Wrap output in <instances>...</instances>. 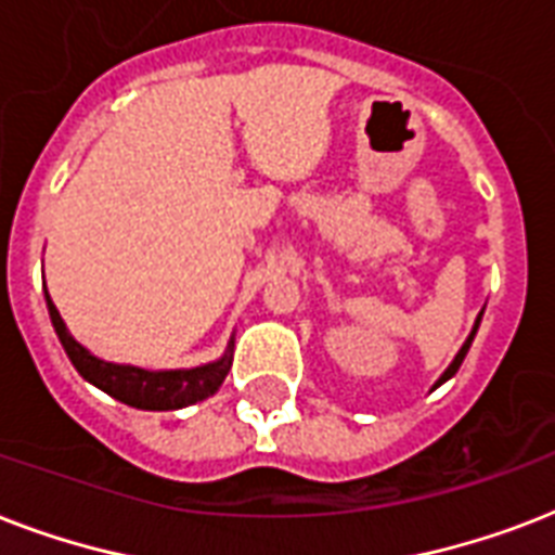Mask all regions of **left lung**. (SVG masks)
Instances as JSON below:
<instances>
[{
	"label": "left lung",
	"mask_w": 555,
	"mask_h": 555,
	"mask_svg": "<svg viewBox=\"0 0 555 555\" xmlns=\"http://www.w3.org/2000/svg\"><path fill=\"white\" fill-rule=\"evenodd\" d=\"M478 325H481V317H478V320H475V328H473V334H469V337H466V343H464V346H461V351H457V354H455V360H452V363H449V369L443 371V374H440V379H438V383H435V386H440V383H447L449 377H455V371L461 369V363H464L466 351H469V346H473V339H475V331H478Z\"/></svg>",
	"instance_id": "8db88e82"
}]
</instances>
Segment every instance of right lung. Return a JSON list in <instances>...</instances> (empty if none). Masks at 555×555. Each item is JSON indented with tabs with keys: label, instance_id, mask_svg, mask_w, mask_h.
<instances>
[{
	"label": "right lung",
	"instance_id": "obj_1",
	"mask_svg": "<svg viewBox=\"0 0 555 555\" xmlns=\"http://www.w3.org/2000/svg\"><path fill=\"white\" fill-rule=\"evenodd\" d=\"M48 313H51V325H54L56 337L63 343L65 354L72 360V365L80 371L82 379H89L91 386H98L100 391H106L115 400L134 409H150V412H172V409H184V405L207 400L209 395H216L218 386L224 383L227 371L233 365V343L227 346V354L216 363L198 365V369H176V371H146L138 365H120L106 363L82 348L77 339L68 334L63 317L56 311V305L51 302V296L46 291Z\"/></svg>",
	"mask_w": 555,
	"mask_h": 555
}]
</instances>
